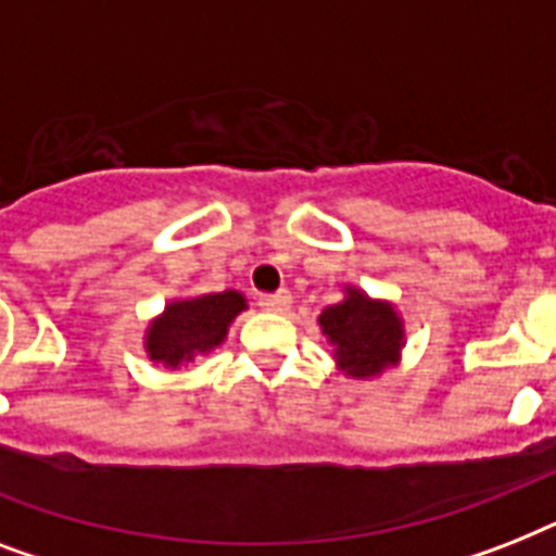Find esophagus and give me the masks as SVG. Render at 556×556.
<instances>
[{"instance_id":"1","label":"esophagus","mask_w":556,"mask_h":556,"mask_svg":"<svg viewBox=\"0 0 556 556\" xmlns=\"http://www.w3.org/2000/svg\"><path fill=\"white\" fill-rule=\"evenodd\" d=\"M260 305L265 312H274V314H286L291 308V291L286 288H279L274 294H262L260 296Z\"/></svg>"}]
</instances>
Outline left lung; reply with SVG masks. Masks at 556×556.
Segmentation results:
<instances>
[{
	"instance_id": "8db88e82",
	"label": "left lung",
	"mask_w": 556,
	"mask_h": 556,
	"mask_svg": "<svg viewBox=\"0 0 556 556\" xmlns=\"http://www.w3.org/2000/svg\"><path fill=\"white\" fill-rule=\"evenodd\" d=\"M343 291L346 296L323 308L317 323L334 346L340 369L357 380L378 378L380 371L401 361L404 320L387 300H371L355 286H346Z\"/></svg>"
}]
</instances>
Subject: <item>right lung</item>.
Here are the masks:
<instances>
[{"label": "right lung", "instance_id": "obj_1", "mask_svg": "<svg viewBox=\"0 0 556 556\" xmlns=\"http://www.w3.org/2000/svg\"><path fill=\"white\" fill-rule=\"evenodd\" d=\"M244 308H248V300L233 288L222 294L173 300L164 314L150 323V329L143 334V349L155 364L178 369L181 364H190L192 357L207 355L222 346L230 323Z\"/></svg>", "mask_w": 556, "mask_h": 556}]
</instances>
